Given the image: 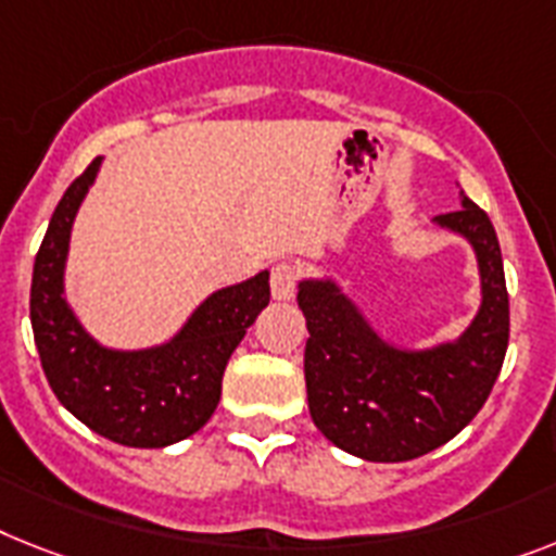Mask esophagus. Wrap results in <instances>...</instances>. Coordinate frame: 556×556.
Segmentation results:
<instances>
[{
    "label": "esophagus",
    "instance_id": "1",
    "mask_svg": "<svg viewBox=\"0 0 556 556\" xmlns=\"http://www.w3.org/2000/svg\"><path fill=\"white\" fill-rule=\"evenodd\" d=\"M295 287H298L295 264H289V261L275 264L273 275H269V289H273L275 301H289V298L295 295Z\"/></svg>",
    "mask_w": 556,
    "mask_h": 556
}]
</instances>
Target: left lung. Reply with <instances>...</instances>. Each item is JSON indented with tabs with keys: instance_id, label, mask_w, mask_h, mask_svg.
Instances as JSON below:
<instances>
[{
	"instance_id": "8db88e82",
	"label": "left lung",
	"mask_w": 556,
	"mask_h": 556,
	"mask_svg": "<svg viewBox=\"0 0 556 556\" xmlns=\"http://www.w3.org/2000/svg\"><path fill=\"white\" fill-rule=\"evenodd\" d=\"M440 227L475 247L483 304L454 343L397 350L366 324L334 281L298 283L304 312L306 397L324 438L371 463H403L443 446L469 426L492 394L508 346V292L497 232L463 195Z\"/></svg>"
}]
</instances>
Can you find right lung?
Instances as JSON below:
<instances>
[{"instance_id": "right-lung-1", "label": "right lung", "mask_w": 556, "mask_h": 556, "mask_svg": "<svg viewBox=\"0 0 556 556\" xmlns=\"http://www.w3.org/2000/svg\"><path fill=\"white\" fill-rule=\"evenodd\" d=\"M99 164L102 155L67 187L36 252L34 341L53 394L87 429L122 446L162 448L195 434L213 417L229 355L269 304V273L213 292L169 343L139 352L104 350L64 301L73 218Z\"/></svg>"}]
</instances>
